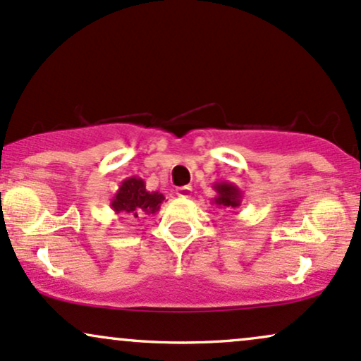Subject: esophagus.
Instances as JSON below:
<instances>
[{
  "mask_svg": "<svg viewBox=\"0 0 361 361\" xmlns=\"http://www.w3.org/2000/svg\"><path fill=\"white\" fill-rule=\"evenodd\" d=\"M190 192H192V188H190V185H182V188L176 189V194L179 197H190Z\"/></svg>",
  "mask_w": 361,
  "mask_h": 361,
  "instance_id": "34e87169",
  "label": "esophagus"
}]
</instances>
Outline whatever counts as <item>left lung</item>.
I'll return each instance as SVG.
<instances>
[{
    "label": "left lung",
    "mask_w": 361,
    "mask_h": 361,
    "mask_svg": "<svg viewBox=\"0 0 361 361\" xmlns=\"http://www.w3.org/2000/svg\"><path fill=\"white\" fill-rule=\"evenodd\" d=\"M213 189L216 190V197L213 199V204H216V207H240L241 206L243 192L238 189V185L223 180V182H216V184H213Z\"/></svg>",
    "instance_id": "1"
}]
</instances>
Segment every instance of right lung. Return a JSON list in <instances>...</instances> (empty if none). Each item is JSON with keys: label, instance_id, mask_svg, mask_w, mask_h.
Segmentation results:
<instances>
[{"label": "right lung", "instance_id": "add662e5", "mask_svg": "<svg viewBox=\"0 0 361 361\" xmlns=\"http://www.w3.org/2000/svg\"><path fill=\"white\" fill-rule=\"evenodd\" d=\"M165 196L159 190H147L145 180L140 177H128L120 184L111 202L114 214H128L131 218H143L159 213Z\"/></svg>", "mask_w": 361, "mask_h": 361}]
</instances>
